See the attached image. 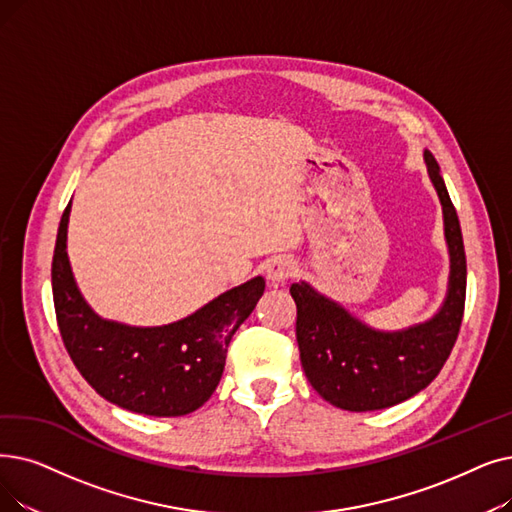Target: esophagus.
Instances as JSON below:
<instances>
[{
    "label": "esophagus",
    "instance_id": "1",
    "mask_svg": "<svg viewBox=\"0 0 512 512\" xmlns=\"http://www.w3.org/2000/svg\"><path fill=\"white\" fill-rule=\"evenodd\" d=\"M295 274V263L291 259H274L268 263V270H265V278L272 286H278L282 282H286Z\"/></svg>",
    "mask_w": 512,
    "mask_h": 512
}]
</instances>
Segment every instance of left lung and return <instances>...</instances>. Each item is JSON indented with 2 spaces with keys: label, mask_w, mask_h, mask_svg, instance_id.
<instances>
[{
  "label": "left lung",
  "mask_w": 512,
  "mask_h": 512,
  "mask_svg": "<svg viewBox=\"0 0 512 512\" xmlns=\"http://www.w3.org/2000/svg\"><path fill=\"white\" fill-rule=\"evenodd\" d=\"M429 180L443 209L450 253L448 293L437 314L404 330H376L307 282H295L301 366L328 404L349 412L383 410L429 387L450 358L466 295V257L460 221L433 154L425 150Z\"/></svg>",
  "instance_id": "obj_1"
}]
</instances>
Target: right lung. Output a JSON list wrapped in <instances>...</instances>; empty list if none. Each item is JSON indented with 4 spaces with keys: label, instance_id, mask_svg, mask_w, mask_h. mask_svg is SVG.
Listing matches in <instances>:
<instances>
[{
    "label": "right lung",
    "instance_id": "add662e5",
    "mask_svg": "<svg viewBox=\"0 0 512 512\" xmlns=\"http://www.w3.org/2000/svg\"><path fill=\"white\" fill-rule=\"evenodd\" d=\"M64 209L52 259V293L60 335L73 364L110 404L146 416H184L219 385L228 345L265 291L261 276L221 293L194 314L163 326L104 320L75 282Z\"/></svg>",
    "mask_w": 512,
    "mask_h": 512
}]
</instances>
